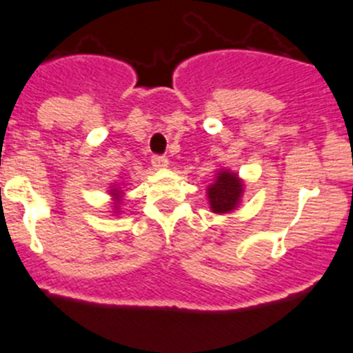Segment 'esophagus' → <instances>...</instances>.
I'll use <instances>...</instances> for the list:
<instances>
[{"instance_id": "obj_1", "label": "esophagus", "mask_w": 353, "mask_h": 353, "mask_svg": "<svg viewBox=\"0 0 353 353\" xmlns=\"http://www.w3.org/2000/svg\"><path fill=\"white\" fill-rule=\"evenodd\" d=\"M151 163H153L154 170H163L169 167V158L165 157H153V160H151Z\"/></svg>"}]
</instances>
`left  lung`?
I'll return each instance as SVG.
<instances>
[{"label":"left lung","mask_w":353,"mask_h":353,"mask_svg":"<svg viewBox=\"0 0 353 353\" xmlns=\"http://www.w3.org/2000/svg\"><path fill=\"white\" fill-rule=\"evenodd\" d=\"M209 209L216 214H228L241 205L244 195V181L230 169L216 170L214 181L205 190Z\"/></svg>","instance_id":"8db88e82"}]
</instances>
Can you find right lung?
Returning <instances> with one entry per match:
<instances>
[{
  "mask_svg": "<svg viewBox=\"0 0 353 353\" xmlns=\"http://www.w3.org/2000/svg\"><path fill=\"white\" fill-rule=\"evenodd\" d=\"M123 186H125V184H121V183H112L109 186V190H107V192H109V195L112 196V205H110V209H112V211L110 212H114V214H119V209H121V204H123V196H125V190H123Z\"/></svg>",
  "mask_w": 353,
  "mask_h": 353,
  "instance_id": "1",
  "label": "right lung"
}]
</instances>
